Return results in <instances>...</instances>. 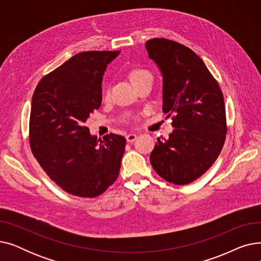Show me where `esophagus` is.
<instances>
[{
  "label": "esophagus",
  "mask_w": 261,
  "mask_h": 261,
  "mask_svg": "<svg viewBox=\"0 0 261 261\" xmlns=\"http://www.w3.org/2000/svg\"><path fill=\"white\" fill-rule=\"evenodd\" d=\"M136 138H138V135L131 133V134H128V135L126 136V140H127L128 143H133V142L136 140Z\"/></svg>",
  "instance_id": "esophagus-1"
}]
</instances>
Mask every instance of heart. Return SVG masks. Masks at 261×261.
<instances>
[{
  "label": "heart",
  "mask_w": 261,
  "mask_h": 261,
  "mask_svg": "<svg viewBox=\"0 0 261 261\" xmlns=\"http://www.w3.org/2000/svg\"><path fill=\"white\" fill-rule=\"evenodd\" d=\"M149 77H152L151 76V73H150L149 71L145 70V68H142V67H136V68H133V70H131L129 72V79L130 81L132 82V85L135 86L138 85L139 82L143 81L144 79L146 78H149ZM103 96L105 98H108L109 97V90H106L103 92Z\"/></svg>",
  "instance_id": "obj_1"
}]
</instances>
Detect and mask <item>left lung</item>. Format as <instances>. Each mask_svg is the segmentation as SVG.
Segmentation results:
<instances>
[{"label": "left lung", "mask_w": 261, "mask_h": 261, "mask_svg": "<svg viewBox=\"0 0 261 261\" xmlns=\"http://www.w3.org/2000/svg\"><path fill=\"white\" fill-rule=\"evenodd\" d=\"M146 48L162 75L163 112L173 115L174 127L167 140L158 139L150 163L164 180L188 184L213 165L224 145L223 95L190 48L163 38L147 41Z\"/></svg>", "instance_id": "obj_1"}]
</instances>
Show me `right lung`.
Listing matches in <instances>:
<instances>
[{
	"mask_svg": "<svg viewBox=\"0 0 261 261\" xmlns=\"http://www.w3.org/2000/svg\"><path fill=\"white\" fill-rule=\"evenodd\" d=\"M115 51H84L42 78L31 108L34 156L66 193L94 198L117 179L126 139L110 133L97 140L85 122L101 105V82Z\"/></svg>",
	"mask_w": 261,
	"mask_h": 261,
	"instance_id": "right-lung-1",
	"label": "right lung"
}]
</instances>
